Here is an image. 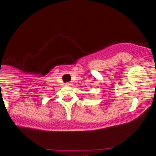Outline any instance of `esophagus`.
Segmentation results:
<instances>
[{
    "label": "esophagus",
    "instance_id": "obj_1",
    "mask_svg": "<svg viewBox=\"0 0 156 156\" xmlns=\"http://www.w3.org/2000/svg\"><path fill=\"white\" fill-rule=\"evenodd\" d=\"M66 86H72V83L69 82V83H66Z\"/></svg>",
    "mask_w": 156,
    "mask_h": 156
}]
</instances>
